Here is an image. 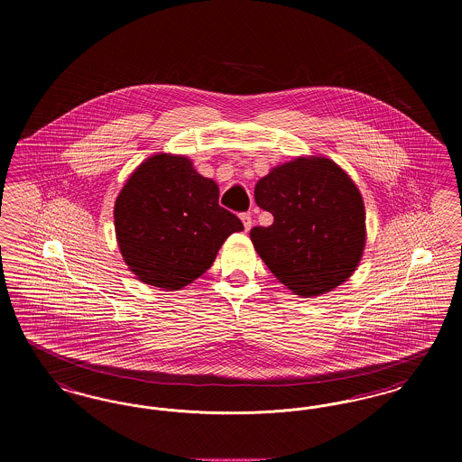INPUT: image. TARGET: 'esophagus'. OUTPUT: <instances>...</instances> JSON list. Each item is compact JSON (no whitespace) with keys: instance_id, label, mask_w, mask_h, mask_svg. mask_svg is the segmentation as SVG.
Instances as JSON below:
<instances>
[{"instance_id":"obj_1","label":"esophagus","mask_w":462,"mask_h":462,"mask_svg":"<svg viewBox=\"0 0 462 462\" xmlns=\"http://www.w3.org/2000/svg\"><path fill=\"white\" fill-rule=\"evenodd\" d=\"M241 220L242 223H244L245 232H249V230H251V226H253V218H251V215H249V213H242Z\"/></svg>"}]
</instances>
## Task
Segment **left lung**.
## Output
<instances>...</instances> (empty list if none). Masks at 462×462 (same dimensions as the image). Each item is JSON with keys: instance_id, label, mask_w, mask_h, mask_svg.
<instances>
[{"instance_id": "obj_1", "label": "left lung", "mask_w": 462, "mask_h": 462, "mask_svg": "<svg viewBox=\"0 0 462 462\" xmlns=\"http://www.w3.org/2000/svg\"><path fill=\"white\" fill-rule=\"evenodd\" d=\"M270 226L251 241L270 272L292 292L311 298L352 277L365 247V208L352 178L328 157H296L254 187Z\"/></svg>"}]
</instances>
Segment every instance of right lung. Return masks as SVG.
I'll return each instance as SVG.
<instances>
[{
    "mask_svg": "<svg viewBox=\"0 0 462 462\" xmlns=\"http://www.w3.org/2000/svg\"><path fill=\"white\" fill-rule=\"evenodd\" d=\"M220 189L185 155L155 154L128 178L114 206L123 260L138 281L178 291L215 262L242 221L218 204Z\"/></svg>",
    "mask_w": 462,
    "mask_h": 462,
    "instance_id": "add662e5",
    "label": "right lung"
}]
</instances>
